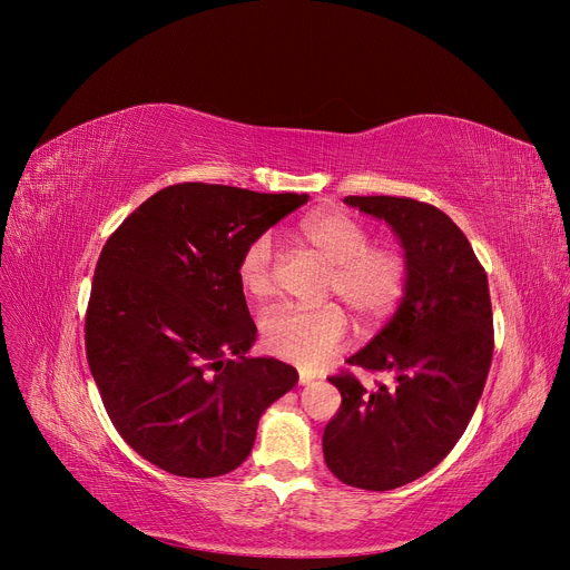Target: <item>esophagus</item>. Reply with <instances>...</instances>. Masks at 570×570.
I'll return each instance as SVG.
<instances>
[{
	"label": "esophagus",
	"instance_id": "1",
	"mask_svg": "<svg viewBox=\"0 0 570 570\" xmlns=\"http://www.w3.org/2000/svg\"><path fill=\"white\" fill-rule=\"evenodd\" d=\"M316 376L312 374V372H305V370H301V372H297V383H301V385H307V383H312Z\"/></svg>",
	"mask_w": 570,
	"mask_h": 570
}]
</instances>
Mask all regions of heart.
<instances>
[{
    "label": "heart",
    "instance_id": "1",
    "mask_svg": "<svg viewBox=\"0 0 570 570\" xmlns=\"http://www.w3.org/2000/svg\"><path fill=\"white\" fill-rule=\"evenodd\" d=\"M301 243L325 267L323 297H337L361 325H376L393 314L409 282V261L400 247L372 245V230L346 213L327 209L297 228ZM277 245L263 233L237 261V282L256 301L275 291ZM348 337L346 314L337 305L318 309L279 307L263 316V346L301 367H321L342 351Z\"/></svg>",
    "mask_w": 570,
    "mask_h": 570
}]
</instances>
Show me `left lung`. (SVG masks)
Here are the masks:
<instances>
[{
	"label": "left lung",
	"mask_w": 570,
	"mask_h": 570,
	"mask_svg": "<svg viewBox=\"0 0 570 570\" xmlns=\"http://www.w3.org/2000/svg\"><path fill=\"white\" fill-rule=\"evenodd\" d=\"M385 219L409 261L402 303L348 365L391 374L367 387L331 376L340 411L323 432V458L342 483L385 492L432 471L464 434L494 351L488 275L466 235L439 207L400 196H346Z\"/></svg>",
	"instance_id": "left-lung-1"
}]
</instances>
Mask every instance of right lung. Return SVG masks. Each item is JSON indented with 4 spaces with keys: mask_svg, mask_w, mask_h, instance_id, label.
<instances>
[{
    "mask_svg": "<svg viewBox=\"0 0 570 570\" xmlns=\"http://www.w3.org/2000/svg\"><path fill=\"white\" fill-rule=\"evenodd\" d=\"M307 194L183 183L149 196L108 237L85 314V353L106 413L134 451L183 478L252 453L261 413L295 367L249 357L237 261Z\"/></svg>",
    "mask_w": 570,
    "mask_h": 570,
    "instance_id": "1",
    "label": "right lung"
}]
</instances>
